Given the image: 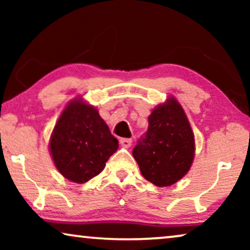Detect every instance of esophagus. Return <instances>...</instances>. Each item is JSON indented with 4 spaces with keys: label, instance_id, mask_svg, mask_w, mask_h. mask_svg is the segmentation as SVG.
<instances>
[{
    "label": "esophagus",
    "instance_id": "esophagus-1",
    "mask_svg": "<svg viewBox=\"0 0 250 250\" xmlns=\"http://www.w3.org/2000/svg\"><path fill=\"white\" fill-rule=\"evenodd\" d=\"M119 143L123 148H129L132 146V140L131 139H121L119 140Z\"/></svg>",
    "mask_w": 250,
    "mask_h": 250
}]
</instances>
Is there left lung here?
Segmentation results:
<instances>
[{
    "label": "left lung",
    "instance_id": "1",
    "mask_svg": "<svg viewBox=\"0 0 250 250\" xmlns=\"http://www.w3.org/2000/svg\"><path fill=\"white\" fill-rule=\"evenodd\" d=\"M148 129L133 149V157L146 180L169 187L186 175L194 156V135L186 112L170 98L153 109Z\"/></svg>",
    "mask_w": 250,
    "mask_h": 250
}]
</instances>
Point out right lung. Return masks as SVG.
Listing matches in <instances>:
<instances>
[{"instance_id": "right-lung-1", "label": "right lung", "mask_w": 250, "mask_h": 250, "mask_svg": "<svg viewBox=\"0 0 250 250\" xmlns=\"http://www.w3.org/2000/svg\"><path fill=\"white\" fill-rule=\"evenodd\" d=\"M117 149L118 140L97 109L81 100L67 105L50 141L54 165L75 183H85L100 174Z\"/></svg>"}]
</instances>
